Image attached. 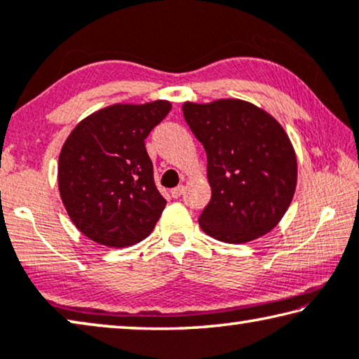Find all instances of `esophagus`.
<instances>
[{
  "label": "esophagus",
  "mask_w": 359,
  "mask_h": 359,
  "mask_svg": "<svg viewBox=\"0 0 359 359\" xmlns=\"http://www.w3.org/2000/svg\"><path fill=\"white\" fill-rule=\"evenodd\" d=\"M184 190H185V187L179 185V187H175V189L170 190V195H172L174 198H179L182 194H184Z\"/></svg>",
  "instance_id": "esophagus-1"
}]
</instances>
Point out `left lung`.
<instances>
[{"mask_svg":"<svg viewBox=\"0 0 359 359\" xmlns=\"http://www.w3.org/2000/svg\"><path fill=\"white\" fill-rule=\"evenodd\" d=\"M205 147L211 201L198 217L203 232L247 243L280 222L297 189V154L269 112L237 98L182 106Z\"/></svg>","mask_w":359,"mask_h":359,"instance_id":"1","label":"left lung"}]
</instances>
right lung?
I'll list each match as a JSON object with an SVG mask.
<instances>
[{"instance_id":"obj_1","label":"right lung","mask_w":359,"mask_h":359,"mask_svg":"<svg viewBox=\"0 0 359 359\" xmlns=\"http://www.w3.org/2000/svg\"><path fill=\"white\" fill-rule=\"evenodd\" d=\"M172 104L117 103L79 122L57 161L62 205L80 232L111 248L147 238L165 206L145 138Z\"/></svg>"}]
</instances>
